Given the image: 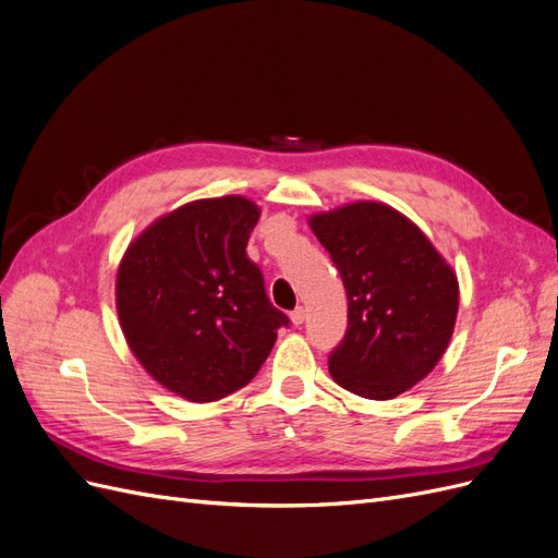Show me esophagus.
<instances>
[{
    "instance_id": "obj_1",
    "label": "esophagus",
    "mask_w": 558,
    "mask_h": 558,
    "mask_svg": "<svg viewBox=\"0 0 558 558\" xmlns=\"http://www.w3.org/2000/svg\"><path fill=\"white\" fill-rule=\"evenodd\" d=\"M291 320H293V326H302V324H305V307H295V310L291 312Z\"/></svg>"
}]
</instances>
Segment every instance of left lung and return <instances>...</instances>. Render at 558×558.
I'll return each mask as SVG.
<instances>
[{
  "instance_id": "obj_1",
  "label": "left lung",
  "mask_w": 558,
  "mask_h": 558,
  "mask_svg": "<svg viewBox=\"0 0 558 558\" xmlns=\"http://www.w3.org/2000/svg\"><path fill=\"white\" fill-rule=\"evenodd\" d=\"M310 226L349 300L330 375L351 393L391 400L442 359L459 312L453 269L410 218L379 202L316 214Z\"/></svg>"
}]
</instances>
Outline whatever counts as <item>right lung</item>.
Listing matches in <instances>:
<instances>
[{"label":"right lung","mask_w":558,"mask_h":558,"mask_svg":"<svg viewBox=\"0 0 558 558\" xmlns=\"http://www.w3.org/2000/svg\"><path fill=\"white\" fill-rule=\"evenodd\" d=\"M258 218L240 195L191 202L146 228L118 267L125 340L148 375L181 398L240 391L291 324L246 256Z\"/></svg>","instance_id":"obj_1"}]
</instances>
